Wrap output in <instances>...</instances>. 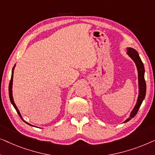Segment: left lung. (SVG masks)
<instances>
[{
	"label": "left lung",
	"instance_id": "1",
	"mask_svg": "<svg viewBox=\"0 0 155 155\" xmlns=\"http://www.w3.org/2000/svg\"><path fill=\"white\" fill-rule=\"evenodd\" d=\"M127 55L134 60L136 64L137 70H138V96L137 99L136 105L134 106L131 112L130 113V116L127 119L124 121V123L130 120L132 118L136 116L137 112L142 104L143 100L145 99L146 94V83L145 81V68H144L143 63L139 56V54L136 50L133 48L128 47L126 49Z\"/></svg>",
	"mask_w": 155,
	"mask_h": 155
}]
</instances>
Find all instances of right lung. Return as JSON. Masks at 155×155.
I'll return each instance as SVG.
<instances>
[{
  "label": "right lung",
  "instance_id": "right-lung-1",
  "mask_svg": "<svg viewBox=\"0 0 155 155\" xmlns=\"http://www.w3.org/2000/svg\"><path fill=\"white\" fill-rule=\"evenodd\" d=\"M15 65H16V64H15V66L13 67V68H12V75H11V79H10V84H9V97H10V102H11V103H12V104L13 105V107H14L15 110H16L17 112V114H19V116L21 117V119H22V120H23L24 121H25L26 124H29V126H33V125H31V124H29V123H27V121H25V120H24L23 118H22V117H21V114H20V112H19V110H18V108L17 107L16 104H15V103L14 100H13V97H12V81H13V74H14V69H15Z\"/></svg>",
  "mask_w": 155,
  "mask_h": 155
}]
</instances>
